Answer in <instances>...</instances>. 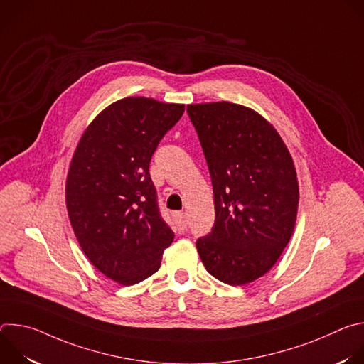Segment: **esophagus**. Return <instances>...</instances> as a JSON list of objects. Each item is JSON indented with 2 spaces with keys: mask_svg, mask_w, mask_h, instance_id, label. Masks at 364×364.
<instances>
[{
  "mask_svg": "<svg viewBox=\"0 0 364 364\" xmlns=\"http://www.w3.org/2000/svg\"><path fill=\"white\" fill-rule=\"evenodd\" d=\"M173 218H174V222H176L178 230L183 232L187 229V215L184 212H177L173 215Z\"/></svg>",
  "mask_w": 364,
  "mask_h": 364,
  "instance_id": "34e87169",
  "label": "esophagus"
}]
</instances>
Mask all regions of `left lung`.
<instances>
[{"mask_svg": "<svg viewBox=\"0 0 364 364\" xmlns=\"http://www.w3.org/2000/svg\"><path fill=\"white\" fill-rule=\"evenodd\" d=\"M215 196L212 232L196 246L207 272L229 285L265 275L288 245L298 181L291 154L257 112L230 102L187 107Z\"/></svg>", "mask_w": 364, "mask_h": 364, "instance_id": "1", "label": "left lung"}]
</instances>
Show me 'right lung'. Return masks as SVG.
<instances>
[{
	"mask_svg": "<svg viewBox=\"0 0 364 364\" xmlns=\"http://www.w3.org/2000/svg\"><path fill=\"white\" fill-rule=\"evenodd\" d=\"M184 105L125 97L82 135L66 181V205L79 245L103 275L138 284L161 265L174 233L161 218L149 163Z\"/></svg>",
	"mask_w": 364,
	"mask_h": 364,
	"instance_id": "add662e5",
	"label": "right lung"
}]
</instances>
